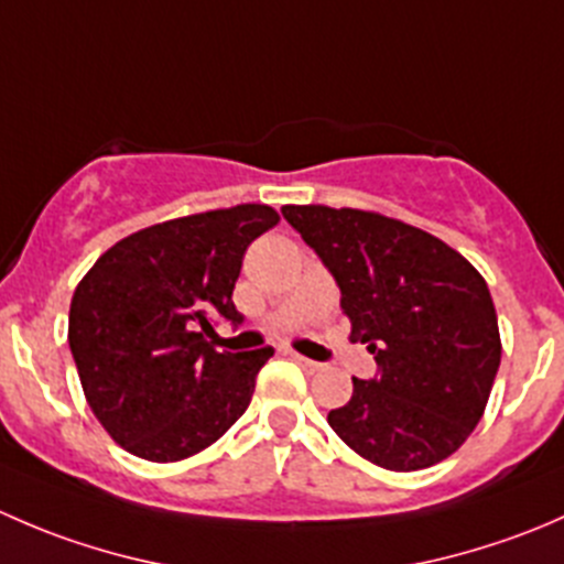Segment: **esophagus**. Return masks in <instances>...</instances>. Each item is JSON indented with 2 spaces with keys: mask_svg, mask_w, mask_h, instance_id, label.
Instances as JSON below:
<instances>
[{
  "mask_svg": "<svg viewBox=\"0 0 564 564\" xmlns=\"http://www.w3.org/2000/svg\"><path fill=\"white\" fill-rule=\"evenodd\" d=\"M286 355H289V357H292V360H294V362H300V366H303V368H305V371H308V373H316V371H318V368H322V366H318V362H314V360H308V357L297 355V351H292V349H286Z\"/></svg>",
  "mask_w": 564,
  "mask_h": 564,
  "instance_id": "34e87169",
  "label": "esophagus"
}]
</instances>
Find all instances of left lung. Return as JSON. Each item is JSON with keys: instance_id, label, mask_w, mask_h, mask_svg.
Listing matches in <instances>:
<instances>
[{"instance_id": "obj_1", "label": "left lung", "mask_w": 564, "mask_h": 564, "mask_svg": "<svg viewBox=\"0 0 564 564\" xmlns=\"http://www.w3.org/2000/svg\"><path fill=\"white\" fill-rule=\"evenodd\" d=\"M281 213L333 272L351 335L379 366L368 382L351 377L329 429L390 471L453 456L480 423L502 360L480 272L440 237L388 215L324 204Z\"/></svg>"}]
</instances>
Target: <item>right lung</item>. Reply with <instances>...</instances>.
<instances>
[{"mask_svg":"<svg viewBox=\"0 0 564 564\" xmlns=\"http://www.w3.org/2000/svg\"><path fill=\"white\" fill-rule=\"evenodd\" d=\"M267 204L185 215L111 246L70 300L67 340L89 409L117 445L172 464L218 442L248 409L272 346L215 351L213 316L240 322L242 256L278 224Z\"/></svg>","mask_w":564,"mask_h":564,"instance_id":"obj_1","label":"right lung"}]
</instances>
